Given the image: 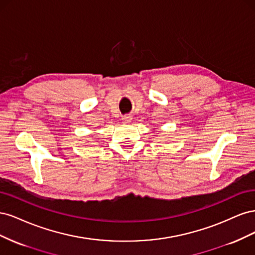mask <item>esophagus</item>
<instances>
[{
    "label": "esophagus",
    "instance_id": "obj_1",
    "mask_svg": "<svg viewBox=\"0 0 255 255\" xmlns=\"http://www.w3.org/2000/svg\"><path fill=\"white\" fill-rule=\"evenodd\" d=\"M122 121L125 122V123H129L130 121H132V116H129V115L123 116V117H122Z\"/></svg>",
    "mask_w": 255,
    "mask_h": 255
}]
</instances>
